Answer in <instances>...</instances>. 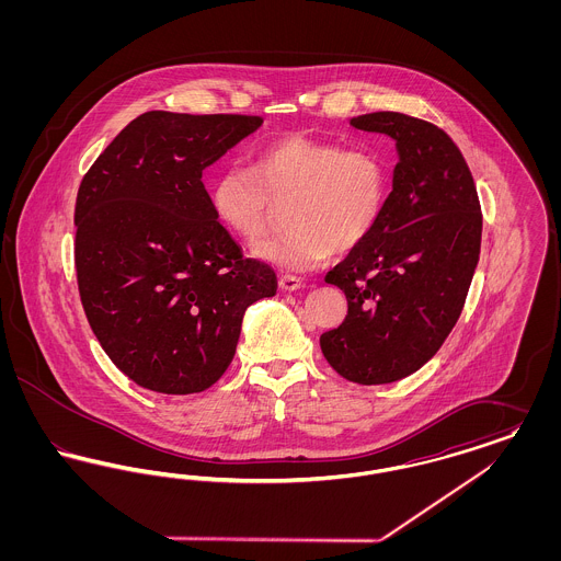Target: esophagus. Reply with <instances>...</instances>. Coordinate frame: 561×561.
<instances>
[{
    "instance_id": "34e87169",
    "label": "esophagus",
    "mask_w": 561,
    "mask_h": 561,
    "mask_svg": "<svg viewBox=\"0 0 561 561\" xmlns=\"http://www.w3.org/2000/svg\"><path fill=\"white\" fill-rule=\"evenodd\" d=\"M277 284H279V288L286 290V293H296V290L302 286L300 277H296V275H282Z\"/></svg>"
}]
</instances>
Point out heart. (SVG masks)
<instances>
[{"label": "heart", "instance_id": "heart-1", "mask_svg": "<svg viewBox=\"0 0 561 561\" xmlns=\"http://www.w3.org/2000/svg\"><path fill=\"white\" fill-rule=\"evenodd\" d=\"M389 197V170L368 147L293 136L261 149L248 165H227L210 185L216 220L238 240L267 233L277 206H286V233L261 241L254 254L305 271L334 252L370 240Z\"/></svg>", "mask_w": 561, "mask_h": 561}]
</instances>
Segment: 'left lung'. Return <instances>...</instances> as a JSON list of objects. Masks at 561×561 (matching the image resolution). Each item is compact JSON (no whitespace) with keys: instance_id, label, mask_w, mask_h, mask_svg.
<instances>
[{"instance_id":"1","label":"left lung","mask_w":561,"mask_h":561,"mask_svg":"<svg viewBox=\"0 0 561 561\" xmlns=\"http://www.w3.org/2000/svg\"><path fill=\"white\" fill-rule=\"evenodd\" d=\"M348 124L389 134L400 161L370 240L325 275L347 296V318L320 345L343 378L385 385L425 366L460 318L480 261V197L460 149L435 124L398 111Z\"/></svg>"}]
</instances>
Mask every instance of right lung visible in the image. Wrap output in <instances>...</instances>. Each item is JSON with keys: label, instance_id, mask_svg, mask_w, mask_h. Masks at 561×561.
<instances>
[{"label": "right lung", "instance_id": "obj_1", "mask_svg": "<svg viewBox=\"0 0 561 561\" xmlns=\"http://www.w3.org/2000/svg\"><path fill=\"white\" fill-rule=\"evenodd\" d=\"M259 115L147 111L81 179L76 271L88 323L136 385L188 396L229 368L243 311L277 290L216 220L202 172Z\"/></svg>", "mask_w": 561, "mask_h": 561}]
</instances>
